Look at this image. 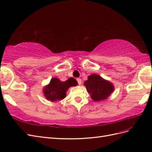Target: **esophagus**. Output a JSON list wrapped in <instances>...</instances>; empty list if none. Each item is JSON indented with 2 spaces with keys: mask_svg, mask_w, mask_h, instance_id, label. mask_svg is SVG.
<instances>
[{
  "mask_svg": "<svg viewBox=\"0 0 152 152\" xmlns=\"http://www.w3.org/2000/svg\"><path fill=\"white\" fill-rule=\"evenodd\" d=\"M76 80L77 81V83H78L79 85H81V80L80 78H77Z\"/></svg>",
  "mask_w": 152,
  "mask_h": 152,
  "instance_id": "1",
  "label": "esophagus"
}]
</instances>
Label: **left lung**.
I'll return each mask as SVG.
<instances>
[{
    "mask_svg": "<svg viewBox=\"0 0 152 152\" xmlns=\"http://www.w3.org/2000/svg\"><path fill=\"white\" fill-rule=\"evenodd\" d=\"M87 92L95 101L104 100L113 92L114 86L110 82L102 79L97 75H92L84 83Z\"/></svg>",
    "mask_w": 152,
    "mask_h": 152,
    "instance_id": "left-lung-1",
    "label": "left lung"
}]
</instances>
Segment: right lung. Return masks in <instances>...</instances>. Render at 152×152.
Wrapping results in <instances>:
<instances>
[{
    "mask_svg": "<svg viewBox=\"0 0 152 152\" xmlns=\"http://www.w3.org/2000/svg\"><path fill=\"white\" fill-rule=\"evenodd\" d=\"M77 83L76 80L71 77L67 81L62 82L54 77L50 81V84L44 88V94L48 100L57 101L62 100L66 96V92L72 86H76Z\"/></svg>",
    "mask_w": 152,
    "mask_h": 152,
    "instance_id": "add662e5",
    "label": "right lung"
}]
</instances>
